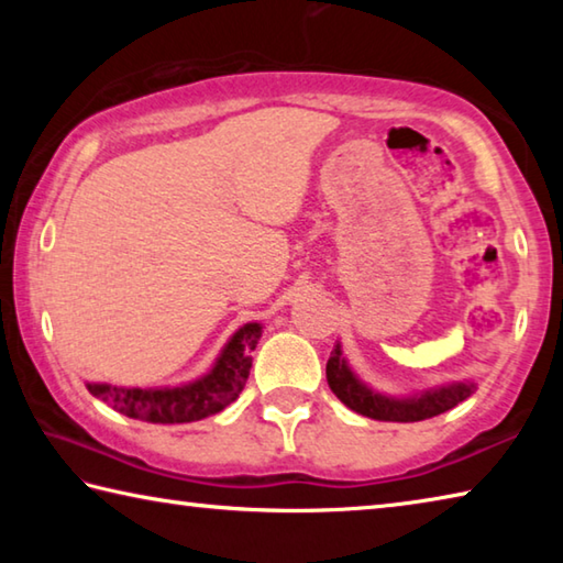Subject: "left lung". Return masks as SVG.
Segmentation results:
<instances>
[{"mask_svg":"<svg viewBox=\"0 0 563 563\" xmlns=\"http://www.w3.org/2000/svg\"><path fill=\"white\" fill-rule=\"evenodd\" d=\"M328 385L332 393L352 412L362 417L379 419V422H419L446 412V409L464 402L466 397L474 395V379H460V383H444L437 387L417 389L415 395H387L379 389L369 387L355 375L350 362L342 352V342L338 340L328 360Z\"/></svg>","mask_w":563,"mask_h":563,"instance_id":"obj_1","label":"left lung"}]
</instances>
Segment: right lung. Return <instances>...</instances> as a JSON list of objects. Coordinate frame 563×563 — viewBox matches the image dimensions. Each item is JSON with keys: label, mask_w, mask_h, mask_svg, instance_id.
Wrapping results in <instances>:
<instances>
[{"label": "right lung", "mask_w": 563, "mask_h": 563, "mask_svg": "<svg viewBox=\"0 0 563 563\" xmlns=\"http://www.w3.org/2000/svg\"><path fill=\"white\" fill-rule=\"evenodd\" d=\"M263 335L261 322L238 328L213 367L206 375L176 387H117L107 383H87V389L117 412L154 424H184L221 412L243 393L251 375L253 350Z\"/></svg>", "instance_id": "1"}]
</instances>
